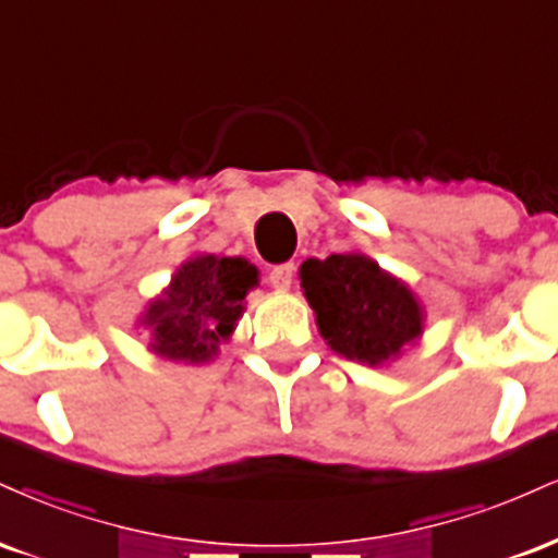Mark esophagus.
I'll use <instances>...</instances> for the list:
<instances>
[{"mask_svg":"<svg viewBox=\"0 0 558 558\" xmlns=\"http://www.w3.org/2000/svg\"><path fill=\"white\" fill-rule=\"evenodd\" d=\"M293 275H296V265H293V262H286V265H275L270 275H267V280H270L275 291H288L293 283Z\"/></svg>","mask_w":558,"mask_h":558,"instance_id":"1","label":"esophagus"}]
</instances>
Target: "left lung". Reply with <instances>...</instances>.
<instances>
[{
  "label": "left lung",
  "instance_id": "left-lung-1",
  "mask_svg": "<svg viewBox=\"0 0 558 558\" xmlns=\"http://www.w3.org/2000/svg\"><path fill=\"white\" fill-rule=\"evenodd\" d=\"M299 278L319 335L348 361L387 366L424 335L426 312L418 296L368 254L312 257L299 267Z\"/></svg>",
  "mask_w": 558,
  "mask_h": 558
}]
</instances>
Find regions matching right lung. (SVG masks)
<instances>
[{
	"mask_svg": "<svg viewBox=\"0 0 558 558\" xmlns=\"http://www.w3.org/2000/svg\"><path fill=\"white\" fill-rule=\"evenodd\" d=\"M257 286L259 270L250 259L192 254L140 314L137 330L147 335V351L173 364H210L220 343L231 340L244 317L246 293Z\"/></svg>",
	"mask_w": 558,
	"mask_h": 558,
	"instance_id": "1",
	"label": "right lung"
}]
</instances>
